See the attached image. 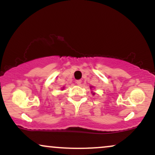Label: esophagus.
Instances as JSON below:
<instances>
[{
    "label": "esophagus",
    "instance_id": "obj_1",
    "mask_svg": "<svg viewBox=\"0 0 155 155\" xmlns=\"http://www.w3.org/2000/svg\"><path fill=\"white\" fill-rule=\"evenodd\" d=\"M76 83L78 85H80V84H81V80H76Z\"/></svg>",
    "mask_w": 155,
    "mask_h": 155
}]
</instances>
